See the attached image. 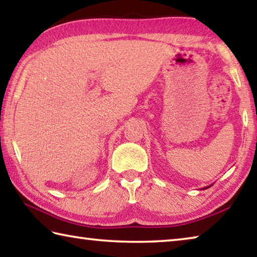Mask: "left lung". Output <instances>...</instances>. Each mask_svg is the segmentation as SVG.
<instances>
[{
  "label": "left lung",
  "instance_id": "obj_1",
  "mask_svg": "<svg viewBox=\"0 0 257 257\" xmlns=\"http://www.w3.org/2000/svg\"><path fill=\"white\" fill-rule=\"evenodd\" d=\"M212 185H210V186H207V187H205V188H203V189H206V188H210V187H211Z\"/></svg>",
  "mask_w": 257,
  "mask_h": 257
}]
</instances>
